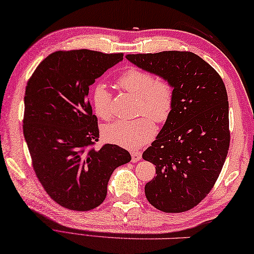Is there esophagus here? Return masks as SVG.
<instances>
[{
	"instance_id": "obj_1",
	"label": "esophagus",
	"mask_w": 254,
	"mask_h": 254,
	"mask_svg": "<svg viewBox=\"0 0 254 254\" xmlns=\"http://www.w3.org/2000/svg\"><path fill=\"white\" fill-rule=\"evenodd\" d=\"M141 152L140 151H132L131 152V160L133 162H137L141 159Z\"/></svg>"
}]
</instances>
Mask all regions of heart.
<instances>
[{
  "label": "heart",
  "mask_w": 254,
  "mask_h": 254,
  "mask_svg": "<svg viewBox=\"0 0 254 254\" xmlns=\"http://www.w3.org/2000/svg\"><path fill=\"white\" fill-rule=\"evenodd\" d=\"M119 87L138 98L137 114L146 115L133 121H117L105 127L104 137L109 142L128 149H137L149 142L156 135L157 123H164L170 116L175 102V87L169 78L155 76L150 70L129 66L119 75ZM94 111L108 121L113 116V95L106 85L94 86L92 93Z\"/></svg>",
  "instance_id": "obj_1"
}]
</instances>
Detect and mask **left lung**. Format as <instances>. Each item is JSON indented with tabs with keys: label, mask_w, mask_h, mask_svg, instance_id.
Instances as JSON below:
<instances>
[{
	"label": "left lung",
	"mask_w": 254,
	"mask_h": 254,
	"mask_svg": "<svg viewBox=\"0 0 254 254\" xmlns=\"http://www.w3.org/2000/svg\"><path fill=\"white\" fill-rule=\"evenodd\" d=\"M138 67L169 78L175 102L156 140L142 158L156 166L145 186L151 205L179 213L194 208L213 188L230 146L229 102L221 76L186 51L129 54Z\"/></svg>",
	"instance_id": "8db88e82"
}]
</instances>
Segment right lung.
Instances as JSON below:
<instances>
[{
    "label": "right lung",
    "instance_id": "obj_1",
    "mask_svg": "<svg viewBox=\"0 0 254 254\" xmlns=\"http://www.w3.org/2000/svg\"><path fill=\"white\" fill-rule=\"evenodd\" d=\"M124 53L59 51L41 62L24 96L23 133L32 166L46 193L63 208L89 211L102 204L117 167L131 160L124 148L99 138L89 86Z\"/></svg>",
    "mask_w": 254,
    "mask_h": 254
}]
</instances>
